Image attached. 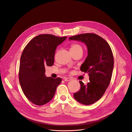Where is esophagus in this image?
I'll return each instance as SVG.
<instances>
[{"mask_svg":"<svg viewBox=\"0 0 132 132\" xmlns=\"http://www.w3.org/2000/svg\"><path fill=\"white\" fill-rule=\"evenodd\" d=\"M64 79L65 81H69V80H71V78H69V77H65Z\"/></svg>","mask_w":132,"mask_h":132,"instance_id":"34e87169","label":"esophagus"}]
</instances>
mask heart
Returning a JSON list of instances; mask_svg holds the SVG:
<instances>
[{
    "label": "heart",
    "mask_w": 132,
    "mask_h": 132,
    "mask_svg": "<svg viewBox=\"0 0 132 132\" xmlns=\"http://www.w3.org/2000/svg\"><path fill=\"white\" fill-rule=\"evenodd\" d=\"M79 51H82V47L80 45L77 43H73L71 45L70 47V52H74Z\"/></svg>",
    "instance_id": "heart-1"
}]
</instances>
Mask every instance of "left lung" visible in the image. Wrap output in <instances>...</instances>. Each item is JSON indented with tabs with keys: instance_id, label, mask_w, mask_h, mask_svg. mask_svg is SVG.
Instances as JSON below:
<instances>
[{
	"instance_id": "8db88e82",
	"label": "left lung",
	"mask_w": 132,
	"mask_h": 132,
	"mask_svg": "<svg viewBox=\"0 0 132 132\" xmlns=\"http://www.w3.org/2000/svg\"><path fill=\"white\" fill-rule=\"evenodd\" d=\"M84 43L88 55L80 70L89 75V82L84 85L79 81L80 88L74 94L79 103L89 105L98 101L109 86L114 67V57L111 47L100 36L93 33L79 34L69 38Z\"/></svg>"
}]
</instances>
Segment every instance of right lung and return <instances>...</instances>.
Returning a JSON list of instances; mask_svg holds the SVG:
<instances>
[{
  "instance_id": "obj_1",
  "label": "right lung",
  "mask_w": 132,
  "mask_h": 132,
  "mask_svg": "<svg viewBox=\"0 0 132 132\" xmlns=\"http://www.w3.org/2000/svg\"><path fill=\"white\" fill-rule=\"evenodd\" d=\"M67 37L43 34L32 39L26 46L21 57L19 80L26 97L33 104L43 105L51 101L62 78L46 77L45 67L52 66L57 46Z\"/></svg>"
}]
</instances>
